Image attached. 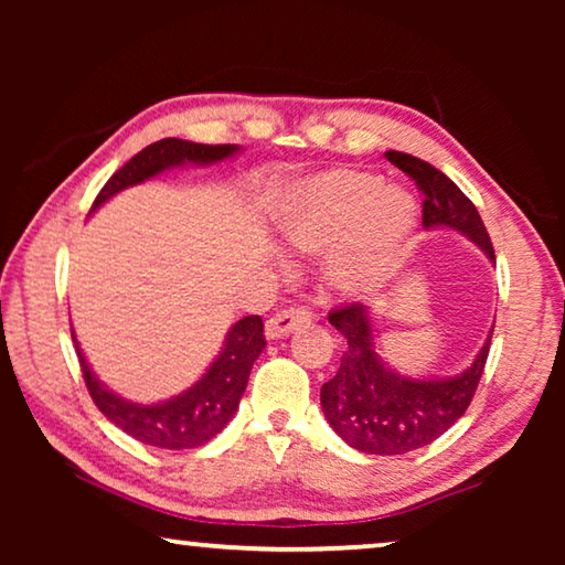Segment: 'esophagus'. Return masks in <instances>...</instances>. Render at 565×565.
<instances>
[{"label": "esophagus", "instance_id": "34e87169", "mask_svg": "<svg viewBox=\"0 0 565 565\" xmlns=\"http://www.w3.org/2000/svg\"><path fill=\"white\" fill-rule=\"evenodd\" d=\"M311 321L309 311L306 309H284V311H276L274 317L266 321V339H284L294 333L296 329L306 327V323Z\"/></svg>", "mask_w": 565, "mask_h": 565}]
</instances>
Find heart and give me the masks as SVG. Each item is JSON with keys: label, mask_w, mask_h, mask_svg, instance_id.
<instances>
[{"label": "heart", "mask_w": 565, "mask_h": 565, "mask_svg": "<svg viewBox=\"0 0 565 565\" xmlns=\"http://www.w3.org/2000/svg\"><path fill=\"white\" fill-rule=\"evenodd\" d=\"M281 242L301 254L327 252L331 289L361 296L398 269L416 226L404 189L381 186L371 171L337 167L296 181L274 206Z\"/></svg>", "instance_id": "obj_1"}]
</instances>
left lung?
Here are the masks:
<instances>
[{"mask_svg":"<svg viewBox=\"0 0 565 565\" xmlns=\"http://www.w3.org/2000/svg\"><path fill=\"white\" fill-rule=\"evenodd\" d=\"M386 159L424 191V228H454L495 262L489 232L471 199L444 171L404 151H386ZM329 323L343 333L349 349L337 376L321 386L323 416L351 448L374 456H404L424 448L466 414L489 359L493 333L491 329L473 363L461 374L411 379L379 356L369 306H341L329 313Z\"/></svg>","mask_w":565,"mask_h":565,"instance_id":"1","label":"left lung"}]
</instances>
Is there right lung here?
<instances>
[{
  "label": "right lung",
  "instance_id": "right-lung-1",
  "mask_svg": "<svg viewBox=\"0 0 565 565\" xmlns=\"http://www.w3.org/2000/svg\"><path fill=\"white\" fill-rule=\"evenodd\" d=\"M234 154H238L236 145H194V141L184 139L154 141V145L141 149L137 157H131L104 184L99 196L94 199L92 212H97L102 204H107L119 191L154 179L161 171L184 164H218V161L232 159ZM72 339L76 356H79L84 384H87L94 404H97L102 414L114 426L121 428L124 434L137 438V441L169 448V451L204 446L216 434L224 431V426L234 418L238 401L244 396L254 361L259 359V353L266 347L262 317H244L228 329L222 351H218V356L196 384L181 391L179 396L159 401V404H134V401L121 398L102 384L87 359H84L74 331Z\"/></svg>",
  "mask_w": 565,
  "mask_h": 565
}]
</instances>
